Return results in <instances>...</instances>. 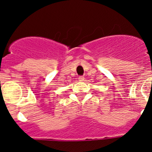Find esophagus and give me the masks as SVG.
I'll return each instance as SVG.
<instances>
[{
    "mask_svg": "<svg viewBox=\"0 0 152 152\" xmlns=\"http://www.w3.org/2000/svg\"><path fill=\"white\" fill-rule=\"evenodd\" d=\"M78 80H80V81H84V76H79V77H78Z\"/></svg>",
    "mask_w": 152,
    "mask_h": 152,
    "instance_id": "1",
    "label": "esophagus"
}]
</instances>
